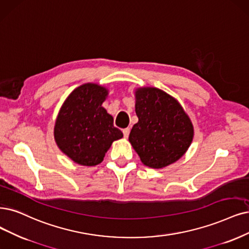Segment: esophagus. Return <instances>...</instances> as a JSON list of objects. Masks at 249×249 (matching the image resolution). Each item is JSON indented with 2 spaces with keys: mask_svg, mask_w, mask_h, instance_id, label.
Segmentation results:
<instances>
[{
  "mask_svg": "<svg viewBox=\"0 0 249 249\" xmlns=\"http://www.w3.org/2000/svg\"><path fill=\"white\" fill-rule=\"evenodd\" d=\"M129 133H130V128H125V129H123L124 137H128V135H129Z\"/></svg>",
  "mask_w": 249,
  "mask_h": 249,
  "instance_id": "1",
  "label": "esophagus"
}]
</instances>
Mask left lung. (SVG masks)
Instances as JSON below:
<instances>
[{"label":"left lung","mask_w":249,"mask_h":249,"mask_svg":"<svg viewBox=\"0 0 249 249\" xmlns=\"http://www.w3.org/2000/svg\"><path fill=\"white\" fill-rule=\"evenodd\" d=\"M135 113L129 142L142 162L151 168H163L187 152L194 136L190 118L178 100L157 88L135 92Z\"/></svg>","instance_id":"1"}]
</instances>
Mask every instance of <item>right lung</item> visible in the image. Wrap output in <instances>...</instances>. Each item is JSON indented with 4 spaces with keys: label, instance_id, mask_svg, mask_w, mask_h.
Masks as SVG:
<instances>
[{
    "label": "right lung",
    "instance_id": "obj_1",
    "mask_svg": "<svg viewBox=\"0 0 249 249\" xmlns=\"http://www.w3.org/2000/svg\"><path fill=\"white\" fill-rule=\"evenodd\" d=\"M107 90L84 84L73 90L62 105L54 127L58 148L80 165L95 166L104 160L114 141L123 133L114 119L101 107Z\"/></svg>",
    "mask_w": 249,
    "mask_h": 249
}]
</instances>
